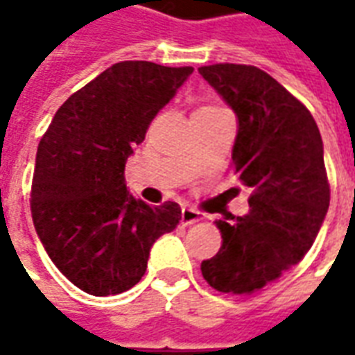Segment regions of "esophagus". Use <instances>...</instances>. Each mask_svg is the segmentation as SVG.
<instances>
[{
  "instance_id": "1",
  "label": "esophagus",
  "mask_w": 355,
  "mask_h": 355,
  "mask_svg": "<svg viewBox=\"0 0 355 355\" xmlns=\"http://www.w3.org/2000/svg\"><path fill=\"white\" fill-rule=\"evenodd\" d=\"M201 218H203V215H201L200 211H196V209H190V207H182L180 220H182V224H184V226L198 223V220H201Z\"/></svg>"
}]
</instances>
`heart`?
I'll return each mask as SVG.
<instances>
[{"instance_id":"heart-1","label":"heart","mask_w":355,"mask_h":355,"mask_svg":"<svg viewBox=\"0 0 355 355\" xmlns=\"http://www.w3.org/2000/svg\"><path fill=\"white\" fill-rule=\"evenodd\" d=\"M200 110H205V108H200Z\"/></svg>"}]
</instances>
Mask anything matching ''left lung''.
<instances>
[{"label":"left lung","instance_id":"1","mask_svg":"<svg viewBox=\"0 0 355 355\" xmlns=\"http://www.w3.org/2000/svg\"><path fill=\"white\" fill-rule=\"evenodd\" d=\"M198 72L238 117L232 159L253 188L247 215L216 220L223 247L201 262V274L220 293L251 295L302 261L325 220L323 140L304 104L259 68L213 64Z\"/></svg>","mask_w":355,"mask_h":355}]
</instances>
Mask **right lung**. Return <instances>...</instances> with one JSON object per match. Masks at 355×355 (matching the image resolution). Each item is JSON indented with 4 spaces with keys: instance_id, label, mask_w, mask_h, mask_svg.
Wrapping results in <instances>:
<instances>
[{
    "instance_id": "1",
    "label": "right lung",
    "mask_w": 355,
    "mask_h": 355,
    "mask_svg": "<svg viewBox=\"0 0 355 355\" xmlns=\"http://www.w3.org/2000/svg\"><path fill=\"white\" fill-rule=\"evenodd\" d=\"M193 68L146 60L110 66L58 108L35 155L32 218L55 266L94 297L129 291L180 207H152L125 184V163Z\"/></svg>"
}]
</instances>
